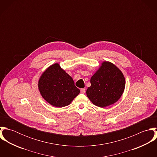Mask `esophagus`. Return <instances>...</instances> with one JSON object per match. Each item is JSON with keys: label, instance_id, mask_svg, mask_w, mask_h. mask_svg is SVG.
I'll list each match as a JSON object with an SVG mask.
<instances>
[{"label": "esophagus", "instance_id": "esophagus-1", "mask_svg": "<svg viewBox=\"0 0 157 157\" xmlns=\"http://www.w3.org/2000/svg\"><path fill=\"white\" fill-rule=\"evenodd\" d=\"M80 92H81V93H82V94H85V92H86V89H85V88H82V89L80 90Z\"/></svg>", "mask_w": 157, "mask_h": 157}]
</instances>
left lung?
<instances>
[{
    "mask_svg": "<svg viewBox=\"0 0 157 157\" xmlns=\"http://www.w3.org/2000/svg\"><path fill=\"white\" fill-rule=\"evenodd\" d=\"M91 86L86 95L94 105L105 108L117 102L125 88V78L121 70L105 61L90 78Z\"/></svg>",
    "mask_w": 157,
    "mask_h": 157,
    "instance_id": "1",
    "label": "left lung"
}]
</instances>
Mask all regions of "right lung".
<instances>
[{
	"instance_id": "1",
	"label": "right lung",
	"mask_w": 157,
	"mask_h": 157,
	"mask_svg": "<svg viewBox=\"0 0 157 157\" xmlns=\"http://www.w3.org/2000/svg\"><path fill=\"white\" fill-rule=\"evenodd\" d=\"M38 88L45 100L57 108L70 105L80 93L72 78L57 63L49 67L42 73Z\"/></svg>"
}]
</instances>
